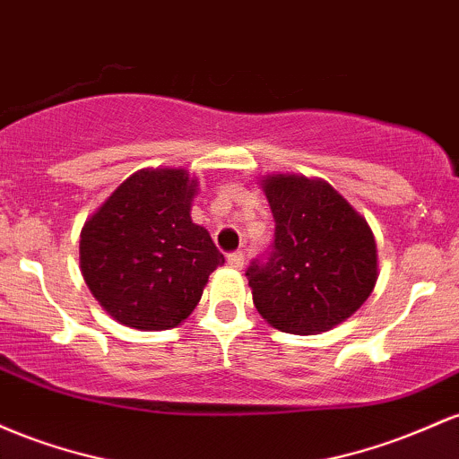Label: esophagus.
Wrapping results in <instances>:
<instances>
[{
  "label": "esophagus",
  "instance_id": "esophagus-1",
  "mask_svg": "<svg viewBox=\"0 0 459 459\" xmlns=\"http://www.w3.org/2000/svg\"><path fill=\"white\" fill-rule=\"evenodd\" d=\"M228 264L236 271L243 269V266H245V254H243V251H234V254H230L228 255Z\"/></svg>",
  "mask_w": 459,
  "mask_h": 459
}]
</instances>
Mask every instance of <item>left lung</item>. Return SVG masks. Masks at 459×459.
<instances>
[{
  "mask_svg": "<svg viewBox=\"0 0 459 459\" xmlns=\"http://www.w3.org/2000/svg\"><path fill=\"white\" fill-rule=\"evenodd\" d=\"M275 219L269 262L247 271L260 316L286 333H321L362 307L379 277L370 225L332 184L297 173L260 179Z\"/></svg>",
  "mask_w": 459,
  "mask_h": 459,
  "instance_id": "1",
  "label": "left lung"
}]
</instances>
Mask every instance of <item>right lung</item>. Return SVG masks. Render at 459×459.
<instances>
[{"label": "right lung", "mask_w": 459, "mask_h": 459, "mask_svg": "<svg viewBox=\"0 0 459 459\" xmlns=\"http://www.w3.org/2000/svg\"><path fill=\"white\" fill-rule=\"evenodd\" d=\"M199 179L186 169L132 173L80 231V271L100 306L141 332L178 327L225 262L193 223Z\"/></svg>", "instance_id": "1"}]
</instances>
